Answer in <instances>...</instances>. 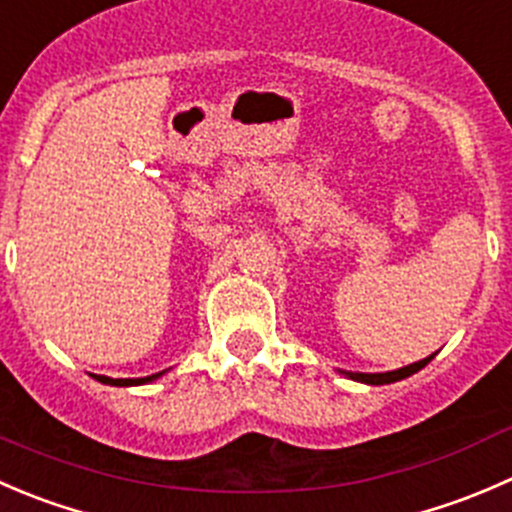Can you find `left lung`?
<instances>
[{
    "label": "left lung",
    "mask_w": 512,
    "mask_h": 512,
    "mask_svg": "<svg viewBox=\"0 0 512 512\" xmlns=\"http://www.w3.org/2000/svg\"><path fill=\"white\" fill-rule=\"evenodd\" d=\"M435 356V353H433ZM423 358V361L418 363H411V366H403L398 368V371H388V373H346L348 378H353V381H361V383H368V386H386V383H396V381H403V378L413 376V373H418L421 368H426L430 363V358Z\"/></svg>",
    "instance_id": "obj_1"
}]
</instances>
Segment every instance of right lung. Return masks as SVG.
I'll list each match as a JSON object with an SVG mask.
<instances>
[{
  "label": "right lung",
  "instance_id": "add662e5",
  "mask_svg": "<svg viewBox=\"0 0 512 512\" xmlns=\"http://www.w3.org/2000/svg\"><path fill=\"white\" fill-rule=\"evenodd\" d=\"M164 376V371L154 373V376H146V378H109V376H94L99 383H106V386H144V383L156 381V378Z\"/></svg>",
  "mask_w": 512,
  "mask_h": 512
}]
</instances>
